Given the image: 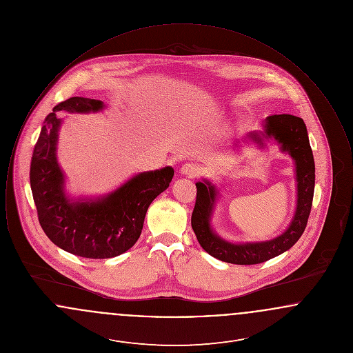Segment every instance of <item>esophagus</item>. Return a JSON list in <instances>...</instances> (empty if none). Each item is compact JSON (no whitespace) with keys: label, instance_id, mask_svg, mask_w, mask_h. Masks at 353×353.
<instances>
[{"label":"esophagus","instance_id":"1","mask_svg":"<svg viewBox=\"0 0 353 353\" xmlns=\"http://www.w3.org/2000/svg\"><path fill=\"white\" fill-rule=\"evenodd\" d=\"M181 173L188 176V177H196L199 173H200V168L197 164H193V163H186L183 167H181Z\"/></svg>","mask_w":353,"mask_h":353}]
</instances>
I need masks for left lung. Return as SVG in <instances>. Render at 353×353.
<instances>
[{"label":"left lung","instance_id":"8db88e82","mask_svg":"<svg viewBox=\"0 0 353 353\" xmlns=\"http://www.w3.org/2000/svg\"><path fill=\"white\" fill-rule=\"evenodd\" d=\"M248 137L259 145H263V139L274 137L281 144V150L294 159L298 201L294 219L285 233L263 242L232 243L216 234L210 226V217L219 193L216 186L208 180L196 183L197 197L192 213L193 232L205 252L233 265L262 263L291 249L307 226L315 189V161L302 118L285 114L272 115L266 118L265 132H250Z\"/></svg>","mask_w":353,"mask_h":353}]
</instances>
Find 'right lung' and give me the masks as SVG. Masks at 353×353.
<instances>
[{
  "label": "right lung",
  "mask_w": 353,
  "mask_h": 353,
  "mask_svg": "<svg viewBox=\"0 0 353 353\" xmlns=\"http://www.w3.org/2000/svg\"><path fill=\"white\" fill-rule=\"evenodd\" d=\"M103 107V101L82 97L57 104L45 119L30 163L34 203L45 234L62 250L91 259L114 258L134 246L151 202L168 188L174 174L172 167L139 173L101 199L71 201L57 160L62 124L57 114L98 112Z\"/></svg>",
  "instance_id": "obj_1"
}]
</instances>
